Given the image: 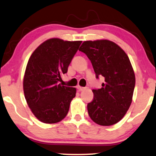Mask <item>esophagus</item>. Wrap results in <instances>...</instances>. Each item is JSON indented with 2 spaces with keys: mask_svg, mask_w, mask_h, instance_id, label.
<instances>
[{
  "mask_svg": "<svg viewBox=\"0 0 156 156\" xmlns=\"http://www.w3.org/2000/svg\"><path fill=\"white\" fill-rule=\"evenodd\" d=\"M76 88L78 89V90H79V91H82V90H85V89H86L85 87H81V86H80V85H78L77 87H76Z\"/></svg>",
  "mask_w": 156,
  "mask_h": 156,
  "instance_id": "esophagus-1",
  "label": "esophagus"
}]
</instances>
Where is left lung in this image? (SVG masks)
<instances>
[{
    "mask_svg": "<svg viewBox=\"0 0 156 156\" xmlns=\"http://www.w3.org/2000/svg\"><path fill=\"white\" fill-rule=\"evenodd\" d=\"M79 50L85 53L92 63L96 77L102 76V87L93 90V98L87 112L93 122L112 126L129 110L135 87V74L125 51L107 39L85 41Z\"/></svg>",
    "mask_w": 156,
    "mask_h": 156,
    "instance_id": "left-lung-1",
    "label": "left lung"
}]
</instances>
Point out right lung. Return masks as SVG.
I'll return each mask as SVG.
<instances>
[{"label":"right lung","mask_w":156,"mask_h":156,"mask_svg":"<svg viewBox=\"0 0 156 156\" xmlns=\"http://www.w3.org/2000/svg\"><path fill=\"white\" fill-rule=\"evenodd\" d=\"M81 43L49 38L29 58L23 78L24 95L33 114L44 123H56L68 114L76 89L58 82L67 72Z\"/></svg>","instance_id":"obj_1"}]
</instances>
